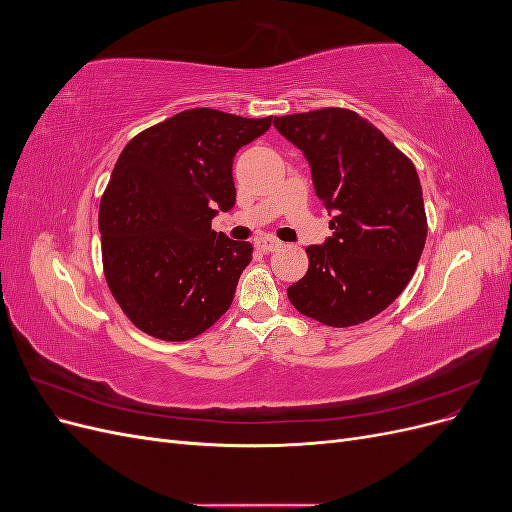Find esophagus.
Here are the masks:
<instances>
[{"label":"esophagus","instance_id":"esophagus-1","mask_svg":"<svg viewBox=\"0 0 512 512\" xmlns=\"http://www.w3.org/2000/svg\"><path fill=\"white\" fill-rule=\"evenodd\" d=\"M254 245H256V250H260V252H275L277 247H282V243H280V241L273 239V237H269V235H265V237H258V239L254 241Z\"/></svg>","mask_w":512,"mask_h":512}]
</instances>
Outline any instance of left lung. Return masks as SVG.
<instances>
[{"label": "left lung", "instance_id": "8db88e82", "mask_svg": "<svg viewBox=\"0 0 512 512\" xmlns=\"http://www.w3.org/2000/svg\"><path fill=\"white\" fill-rule=\"evenodd\" d=\"M303 151L333 235L307 245L309 269L288 286L307 318L354 327L384 312L408 286L427 239L414 164L376 126L348 108L275 117Z\"/></svg>", "mask_w": 512, "mask_h": 512}]
</instances>
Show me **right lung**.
I'll return each mask as SVG.
<instances>
[{
  "label": "right lung",
  "instance_id": "add662e5",
  "mask_svg": "<svg viewBox=\"0 0 512 512\" xmlns=\"http://www.w3.org/2000/svg\"><path fill=\"white\" fill-rule=\"evenodd\" d=\"M271 128L213 108L177 113L121 151L100 203L106 284L147 335L185 342L220 320L252 245L211 230L235 207L232 160Z\"/></svg>",
  "mask_w": 512,
  "mask_h": 512
}]
</instances>
